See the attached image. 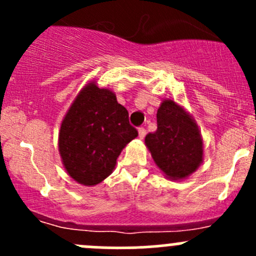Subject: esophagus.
<instances>
[{
    "label": "esophagus",
    "instance_id": "34e87169",
    "mask_svg": "<svg viewBox=\"0 0 256 256\" xmlns=\"http://www.w3.org/2000/svg\"><path fill=\"white\" fill-rule=\"evenodd\" d=\"M144 136H146V130H144V128H138V138L142 140Z\"/></svg>",
    "mask_w": 256,
    "mask_h": 256
}]
</instances>
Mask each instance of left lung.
I'll list each match as a JSON object with an SVG mask.
<instances>
[{"label":"left lung","mask_w":256,"mask_h":256,"mask_svg":"<svg viewBox=\"0 0 256 256\" xmlns=\"http://www.w3.org/2000/svg\"><path fill=\"white\" fill-rule=\"evenodd\" d=\"M156 116V132L144 138V144L167 180H187L204 158L200 128L186 108L172 99L162 100Z\"/></svg>","instance_id":"1"}]
</instances>
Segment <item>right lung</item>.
<instances>
[{
    "label": "right lung",
    "mask_w": 256,
    "mask_h": 256,
    "mask_svg": "<svg viewBox=\"0 0 256 256\" xmlns=\"http://www.w3.org/2000/svg\"><path fill=\"white\" fill-rule=\"evenodd\" d=\"M138 131L110 88L92 80L82 88L60 124L58 150L68 176L96 186L112 174L116 160Z\"/></svg>",
    "instance_id": "obj_1"
}]
</instances>
